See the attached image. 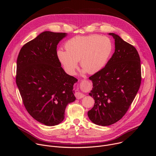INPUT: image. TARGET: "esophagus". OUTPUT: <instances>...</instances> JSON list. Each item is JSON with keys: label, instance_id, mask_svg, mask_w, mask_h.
<instances>
[{"label": "esophagus", "instance_id": "obj_1", "mask_svg": "<svg viewBox=\"0 0 156 156\" xmlns=\"http://www.w3.org/2000/svg\"><path fill=\"white\" fill-rule=\"evenodd\" d=\"M75 96L76 98L78 99H81V98H83L84 97V94L83 93H80V92H76L75 93Z\"/></svg>", "mask_w": 156, "mask_h": 156}]
</instances>
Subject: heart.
<instances>
[{
	"label": "heart",
	"mask_w": 156,
	"mask_h": 156,
	"mask_svg": "<svg viewBox=\"0 0 156 156\" xmlns=\"http://www.w3.org/2000/svg\"><path fill=\"white\" fill-rule=\"evenodd\" d=\"M66 51L58 49L59 61L65 70L73 75L80 61L84 72L94 74L100 72L107 64L113 51V44L109 38L99 35L76 36L65 43Z\"/></svg>",
	"instance_id": "obj_1"
}]
</instances>
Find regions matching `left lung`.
Instances as JSON below:
<instances>
[{"label": "left lung", "mask_w": 156, "mask_h": 156, "mask_svg": "<svg viewBox=\"0 0 156 156\" xmlns=\"http://www.w3.org/2000/svg\"><path fill=\"white\" fill-rule=\"evenodd\" d=\"M109 34L115 39V52L103 69L90 77L93 88L89 94L95 103L87 115L101 126L112 125L125 115L141 82V61L136 48L117 34Z\"/></svg>", "instance_id": "obj_1"}]
</instances>
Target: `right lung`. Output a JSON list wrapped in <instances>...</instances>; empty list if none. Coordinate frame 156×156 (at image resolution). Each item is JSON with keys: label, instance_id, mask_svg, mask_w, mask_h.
<instances>
[{"label": "right lung", "instance_id": "obj_1", "mask_svg": "<svg viewBox=\"0 0 156 156\" xmlns=\"http://www.w3.org/2000/svg\"><path fill=\"white\" fill-rule=\"evenodd\" d=\"M65 33L44 31L21 48L16 83L28 112L37 122L54 126L64 119L66 105L75 101L78 80L61 67L57 46Z\"/></svg>", "mask_w": 156, "mask_h": 156}]
</instances>
